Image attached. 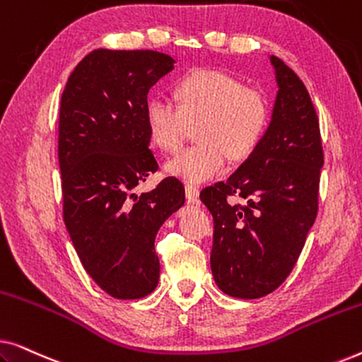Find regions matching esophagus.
<instances>
[{
    "label": "esophagus",
    "mask_w": 362,
    "mask_h": 362,
    "mask_svg": "<svg viewBox=\"0 0 362 362\" xmlns=\"http://www.w3.org/2000/svg\"><path fill=\"white\" fill-rule=\"evenodd\" d=\"M186 197L189 202H197L199 199V187L194 186V185H186Z\"/></svg>",
    "instance_id": "esophagus-1"
}]
</instances>
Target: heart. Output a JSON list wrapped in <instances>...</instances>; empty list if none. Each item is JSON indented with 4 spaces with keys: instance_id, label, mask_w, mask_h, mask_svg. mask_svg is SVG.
<instances>
[{
    "instance_id": "b5f03b06",
    "label": "heart",
    "mask_w": 362,
    "mask_h": 362,
    "mask_svg": "<svg viewBox=\"0 0 362 362\" xmlns=\"http://www.w3.org/2000/svg\"><path fill=\"white\" fill-rule=\"evenodd\" d=\"M177 105L165 98L146 103L151 141L175 153L196 125L197 143L168 161L166 170L186 182L211 180L224 170L227 158L244 161L264 140L270 125V102L259 88L221 71H196L175 87Z\"/></svg>"
}]
</instances>
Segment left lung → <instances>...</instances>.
<instances>
[{
	"label": "left lung",
	"mask_w": 362,
	"mask_h": 362,
	"mask_svg": "<svg viewBox=\"0 0 362 362\" xmlns=\"http://www.w3.org/2000/svg\"><path fill=\"white\" fill-rule=\"evenodd\" d=\"M270 61L279 93L264 140L229 180L201 191L214 217L212 275L224 293L242 300L272 293L293 270L318 212L325 161L305 83L281 59Z\"/></svg>",
	"instance_id": "obj_1"
}]
</instances>
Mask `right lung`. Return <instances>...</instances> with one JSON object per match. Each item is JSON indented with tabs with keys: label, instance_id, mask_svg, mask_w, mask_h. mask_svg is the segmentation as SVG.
<instances>
[{
	"label": "right lung",
	"instance_id": "add662e5",
	"mask_svg": "<svg viewBox=\"0 0 362 362\" xmlns=\"http://www.w3.org/2000/svg\"><path fill=\"white\" fill-rule=\"evenodd\" d=\"M171 56L95 49L69 77L59 112L62 216L81 264L113 298H143L156 288L155 239L185 204V186L165 177L135 187L160 170L150 148L148 90L173 71Z\"/></svg>",
	"mask_w": 362,
	"mask_h": 362
}]
</instances>
